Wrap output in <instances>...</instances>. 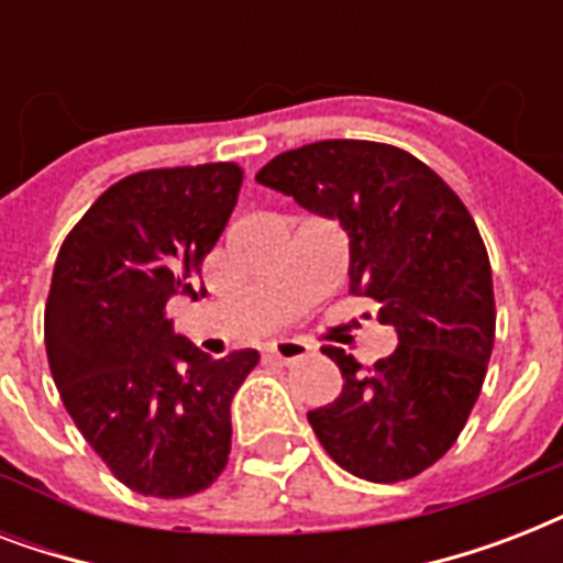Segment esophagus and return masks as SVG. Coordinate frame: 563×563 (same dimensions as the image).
<instances>
[{"instance_id": "1", "label": "esophagus", "mask_w": 563, "mask_h": 563, "mask_svg": "<svg viewBox=\"0 0 563 563\" xmlns=\"http://www.w3.org/2000/svg\"><path fill=\"white\" fill-rule=\"evenodd\" d=\"M268 353H272L277 362H283V365H291V362L309 356V353H312V344L300 342V339H280V342H272Z\"/></svg>"}]
</instances>
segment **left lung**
I'll use <instances>...</instances> for the list:
<instances>
[{"instance_id": "1", "label": "left lung", "mask_w": 563, "mask_h": 563, "mask_svg": "<svg viewBox=\"0 0 563 563\" xmlns=\"http://www.w3.org/2000/svg\"><path fill=\"white\" fill-rule=\"evenodd\" d=\"M256 184L342 224L351 291L376 300V318L397 333V351L374 368L321 347L344 385L309 411V427L360 479L418 476L464 429L494 351V283L476 221L427 163L368 140L283 152Z\"/></svg>"}]
</instances>
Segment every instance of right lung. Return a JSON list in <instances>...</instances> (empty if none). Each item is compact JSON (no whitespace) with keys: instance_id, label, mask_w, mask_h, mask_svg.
<instances>
[{"instance_id":"1","label":"right lung","mask_w":563,"mask_h":563,"mask_svg":"<svg viewBox=\"0 0 563 563\" xmlns=\"http://www.w3.org/2000/svg\"><path fill=\"white\" fill-rule=\"evenodd\" d=\"M242 187L236 163L128 175L64 239L46 300V353L87 444L122 485L178 499L230 453V400L260 353L212 360L172 330L175 295H207L203 256Z\"/></svg>"}]
</instances>
